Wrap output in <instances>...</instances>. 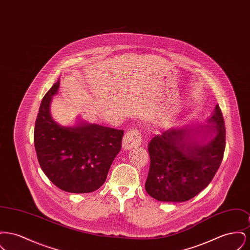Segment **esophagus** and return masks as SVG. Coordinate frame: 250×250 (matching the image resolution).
Instances as JSON below:
<instances>
[{
	"mask_svg": "<svg viewBox=\"0 0 250 250\" xmlns=\"http://www.w3.org/2000/svg\"><path fill=\"white\" fill-rule=\"evenodd\" d=\"M142 144V135L136 129L125 133L123 139V149L130 150L134 147H138Z\"/></svg>",
	"mask_w": 250,
	"mask_h": 250,
	"instance_id": "34e87169",
	"label": "esophagus"
}]
</instances>
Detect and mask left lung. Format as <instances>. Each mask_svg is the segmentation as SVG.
Segmentation results:
<instances>
[{
    "label": "left lung",
    "instance_id": "1",
    "mask_svg": "<svg viewBox=\"0 0 250 250\" xmlns=\"http://www.w3.org/2000/svg\"><path fill=\"white\" fill-rule=\"evenodd\" d=\"M206 123L171 127L151 140L145 190L152 198L159 202H187L214 178L223 159L226 141L218 105Z\"/></svg>",
    "mask_w": 250,
    "mask_h": 250
}]
</instances>
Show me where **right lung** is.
Returning a JSON list of instances; mask_svg holds the SVG:
<instances>
[{"label":"right lung","instance_id":"obj_1","mask_svg":"<svg viewBox=\"0 0 250 250\" xmlns=\"http://www.w3.org/2000/svg\"><path fill=\"white\" fill-rule=\"evenodd\" d=\"M60 80L41 101L35 127V147L42 170L53 185L69 193H90L106 181L119 154L124 131L78 117L74 125H62L50 114Z\"/></svg>","mask_w":250,"mask_h":250}]
</instances>
